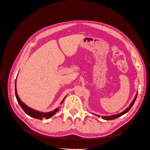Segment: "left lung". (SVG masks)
Listing matches in <instances>:
<instances>
[{
    "label": "left lung",
    "instance_id": "1",
    "mask_svg": "<svg viewBox=\"0 0 150 150\" xmlns=\"http://www.w3.org/2000/svg\"><path fill=\"white\" fill-rule=\"evenodd\" d=\"M137 96H138V93L136 94V96H135V97H134V99L133 100V101L131 102V103L130 104L128 108H127L125 111H123L122 112H121L119 113V114L115 115H111V116H101L102 119H103V120H115V119L117 118V117H119L121 116L122 115H123L126 114V112H128L129 111V110H130V109L131 108V107L133 106V105L134 103V102H135V101H136V99H137ZM96 115V116H99V117H100V116H99V115Z\"/></svg>",
    "mask_w": 150,
    "mask_h": 150
}]
</instances>
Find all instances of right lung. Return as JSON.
I'll return each mask as SVG.
<instances>
[{
  "mask_svg": "<svg viewBox=\"0 0 150 150\" xmlns=\"http://www.w3.org/2000/svg\"><path fill=\"white\" fill-rule=\"evenodd\" d=\"M15 93H16V99L17 100V102L19 104L20 106L22 108V110L24 111V112L26 113V114L30 117H34V118L40 120H42L44 117V118L49 119L51 117H52L53 115H55L56 113L59 111V108H57L51 112H40L38 111H36L35 110H33V108H30V107L27 106L25 104H24L21 100L20 98L19 97V96H18L17 93V89H16V80L15 82ZM65 98L63 99V100L62 101L61 104H62L63 103V101H64Z\"/></svg>",
  "mask_w": 150,
  "mask_h": 150,
  "instance_id": "1",
  "label": "right lung"
}]
</instances>
